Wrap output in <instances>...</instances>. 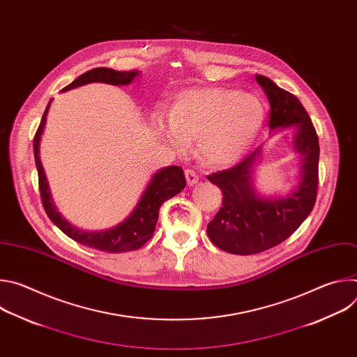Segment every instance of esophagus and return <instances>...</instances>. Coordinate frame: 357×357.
<instances>
[{
	"label": "esophagus",
	"mask_w": 357,
	"mask_h": 357,
	"mask_svg": "<svg viewBox=\"0 0 357 357\" xmlns=\"http://www.w3.org/2000/svg\"><path fill=\"white\" fill-rule=\"evenodd\" d=\"M185 176H186L188 185H190V186L197 183V181H199V175L193 169H185Z\"/></svg>",
	"instance_id": "esophagus-1"
}]
</instances>
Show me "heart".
Returning <instances> with one entry per match:
<instances>
[{
    "label": "heart",
    "mask_w": 357,
    "mask_h": 357,
    "mask_svg": "<svg viewBox=\"0 0 357 357\" xmlns=\"http://www.w3.org/2000/svg\"><path fill=\"white\" fill-rule=\"evenodd\" d=\"M264 119L263 101L257 96L226 87H202L182 91L169 119L157 113L152 120L167 141L182 146L196 138L206 162L227 165L250 149Z\"/></svg>",
    "instance_id": "obj_1"
}]
</instances>
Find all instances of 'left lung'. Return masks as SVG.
<instances>
[{
    "mask_svg": "<svg viewBox=\"0 0 357 357\" xmlns=\"http://www.w3.org/2000/svg\"><path fill=\"white\" fill-rule=\"evenodd\" d=\"M256 80L270 101L268 127L296 130L294 145L302 155V178L285 197H259L251 186V169L260 148L237 165L208 175L223 193L222 208L208 225V236L220 250L238 256L257 254L287 240L314 209L319 182V141L310 114L292 93L271 79L256 75Z\"/></svg>",
    "mask_w": 357,
    "mask_h": 357,
    "instance_id": "1",
    "label": "left lung"
}]
</instances>
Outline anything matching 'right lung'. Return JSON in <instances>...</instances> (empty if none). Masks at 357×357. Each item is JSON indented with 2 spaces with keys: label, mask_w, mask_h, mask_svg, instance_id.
<instances>
[{
  "label": "right lung",
  "mask_w": 357,
  "mask_h": 357,
  "mask_svg": "<svg viewBox=\"0 0 357 357\" xmlns=\"http://www.w3.org/2000/svg\"><path fill=\"white\" fill-rule=\"evenodd\" d=\"M138 75V70H128V72H119L109 68H94L83 75H80L77 79H75L70 84L62 89V91L87 84L94 82H103L110 83L116 86H126L130 84L134 77ZM49 105L42 116V120L39 123V127L33 137V155H35V164L38 169V179H39V192L43 209L47 215V218L52 220L66 236H69L72 240L100 250L105 252H127L132 250L141 248L155 231L160 208L162 203L175 195H178L186 185V179L183 175V171L181 167H167L158 171L154 176H152L151 182L148 183L145 192L142 193L141 200L135 209L131 212V215L119 226L105 230V231H84L79 230L77 227L72 226L69 222H66L61 213L56 211L55 205L50 199L46 176L39 160V139L40 134L45 127L46 113H47Z\"/></svg>",
  "instance_id": "obj_1"
}]
</instances>
